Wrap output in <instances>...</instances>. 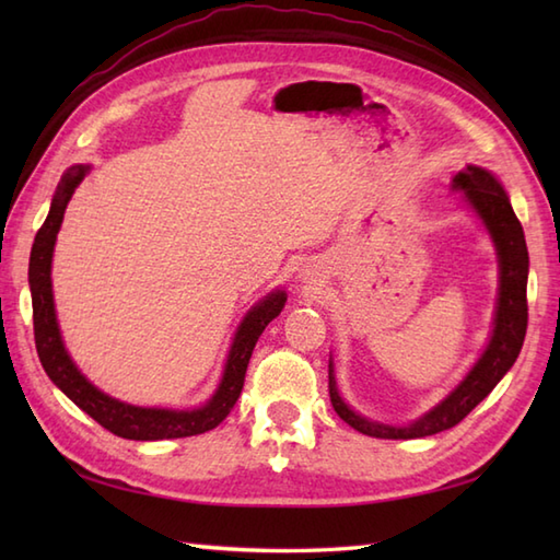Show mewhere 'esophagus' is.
I'll return each instance as SVG.
<instances>
[{
    "label": "esophagus",
    "mask_w": 560,
    "mask_h": 560,
    "mask_svg": "<svg viewBox=\"0 0 560 560\" xmlns=\"http://www.w3.org/2000/svg\"><path fill=\"white\" fill-rule=\"evenodd\" d=\"M305 281H307V283H313V281H317V277H315L313 271H307V273H305Z\"/></svg>",
    "instance_id": "esophagus-1"
}]
</instances>
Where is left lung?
Instances as JSON below:
<instances>
[{
    "label": "left lung",
    "mask_w": 560,
    "mask_h": 560,
    "mask_svg": "<svg viewBox=\"0 0 560 560\" xmlns=\"http://www.w3.org/2000/svg\"><path fill=\"white\" fill-rule=\"evenodd\" d=\"M452 189H459L467 197L469 207L479 213L486 229H489L495 253L498 269H501V283H498V305L493 331L489 347L481 353V359L474 363L469 375L450 392V395L433 407L421 419L409 425H385L371 419H363L355 413L347 401L341 399L335 380V368L329 361V399L331 407L339 413V419L347 421L355 431L371 438L385 440H411L435 435L440 431L457 425L479 401L491 395V389L501 383V377L517 361L522 341L527 335V273H529V255L522 225L515 217L503 185L489 171L479 165H467L452 177Z\"/></svg>",
    "instance_id": "left-lung-1"
}]
</instances>
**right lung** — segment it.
<instances>
[{"instance_id": "right-lung-1", "label": "right lung", "mask_w": 560, "mask_h": 560, "mask_svg": "<svg viewBox=\"0 0 560 560\" xmlns=\"http://www.w3.org/2000/svg\"><path fill=\"white\" fill-rule=\"evenodd\" d=\"M91 165H71L62 175L57 185V192L52 197L50 213H47L45 223L40 225L38 235L31 249L28 261V283H31V301H33V331H35V349H38L40 363L45 368L47 377L65 392V395L77 404L81 411H86L93 421H98L110 433L127 438V440H165V438H189L207 433L217 428L225 416L235 407L237 397L243 392L245 371L249 363V355L255 351V343L261 331L277 317L283 305H287V293L273 291L265 295L253 311L245 315V319L237 327L229 361L223 368V377L219 389L205 407L192 411H177V409H147L135 407V404H125L120 399H113L98 387H93L86 377L81 375L74 361L69 359L65 349L62 335L57 327L55 315V301H52V249L59 233V225L65 219V209L69 205L71 195L79 187V183L86 177Z\"/></svg>"}]
</instances>
